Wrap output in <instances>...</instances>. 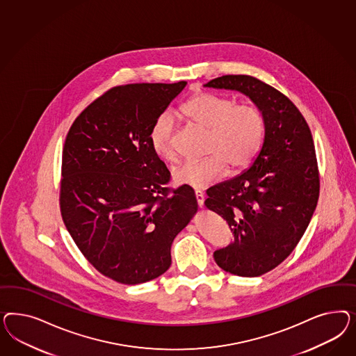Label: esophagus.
<instances>
[{
  "label": "esophagus",
  "mask_w": 356,
  "mask_h": 356,
  "mask_svg": "<svg viewBox=\"0 0 356 356\" xmlns=\"http://www.w3.org/2000/svg\"><path fill=\"white\" fill-rule=\"evenodd\" d=\"M195 198H197L198 206H200V207H202V206H204V202H205V195H204V193H202L201 191H195Z\"/></svg>",
  "instance_id": "obj_1"
}]
</instances>
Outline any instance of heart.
Segmentation results:
<instances>
[{
  "mask_svg": "<svg viewBox=\"0 0 356 356\" xmlns=\"http://www.w3.org/2000/svg\"><path fill=\"white\" fill-rule=\"evenodd\" d=\"M180 116L207 131L205 158L189 161L172 171L173 181L202 189L219 180L227 171H243L256 161L265 140L266 124L259 108L252 103H236L232 97L198 92L180 108ZM154 154L165 162L177 158L175 149V120L163 113L150 130Z\"/></svg>",
  "mask_w": 356,
  "mask_h": 356,
  "instance_id": "obj_1",
  "label": "heart"
}]
</instances>
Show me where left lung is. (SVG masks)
Segmentation results:
<instances>
[{"instance_id": "1", "label": "left lung", "mask_w": 356, "mask_h": 356, "mask_svg": "<svg viewBox=\"0 0 356 356\" xmlns=\"http://www.w3.org/2000/svg\"><path fill=\"white\" fill-rule=\"evenodd\" d=\"M205 86L243 92L266 124L262 149L248 171L209 188L205 201L235 237L214 252L218 266L259 277L291 254L312 219L320 194L312 133L289 97L254 76H218Z\"/></svg>"}]
</instances>
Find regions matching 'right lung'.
<instances>
[{
    "instance_id": "obj_1",
    "label": "right lung",
    "mask_w": 356,
    "mask_h": 356,
    "mask_svg": "<svg viewBox=\"0 0 356 356\" xmlns=\"http://www.w3.org/2000/svg\"><path fill=\"white\" fill-rule=\"evenodd\" d=\"M109 88L74 120L65 140L60 210L95 269L122 284L155 280L171 266V245L198 210L192 186H167L150 130L184 87Z\"/></svg>"
}]
</instances>
